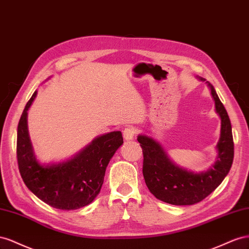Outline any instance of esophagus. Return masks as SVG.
I'll return each instance as SVG.
<instances>
[{
    "label": "esophagus",
    "mask_w": 249,
    "mask_h": 249,
    "mask_svg": "<svg viewBox=\"0 0 249 249\" xmlns=\"http://www.w3.org/2000/svg\"><path fill=\"white\" fill-rule=\"evenodd\" d=\"M137 133V129L134 127H127L123 131V137L125 141H131L134 139V136Z\"/></svg>",
    "instance_id": "obj_1"
}]
</instances>
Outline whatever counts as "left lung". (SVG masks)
Returning <instances> with one entry per match:
<instances>
[{
	"label": "left lung",
	"mask_w": 249,
	"mask_h": 249,
	"mask_svg": "<svg viewBox=\"0 0 249 249\" xmlns=\"http://www.w3.org/2000/svg\"><path fill=\"white\" fill-rule=\"evenodd\" d=\"M199 80L204 81L203 78ZM215 102V110L221 120L220 138L216 145L214 165L202 172L182 168L170 159L162 146L153 138L139 134L143 149V175L146 186L158 199L174 205H191L208 197L229 174L233 160L231 124L226 109L213 85L207 81Z\"/></svg>",
	"instance_id": "left-lung-1"
}]
</instances>
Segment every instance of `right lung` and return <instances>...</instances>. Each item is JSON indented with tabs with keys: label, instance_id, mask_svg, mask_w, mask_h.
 I'll use <instances>...</instances> for the list:
<instances>
[{
	"label": "right lung",
	"instance_id": "add662e5",
	"mask_svg": "<svg viewBox=\"0 0 249 249\" xmlns=\"http://www.w3.org/2000/svg\"><path fill=\"white\" fill-rule=\"evenodd\" d=\"M37 90L30 98L18 126L17 155L20 176L41 201L59 210L72 211L94 201L100 193L106 167L123 144L121 131L98 136L66 160L42 164L34 153L28 131V110Z\"/></svg>",
	"mask_w": 249,
	"mask_h": 249
}]
</instances>
